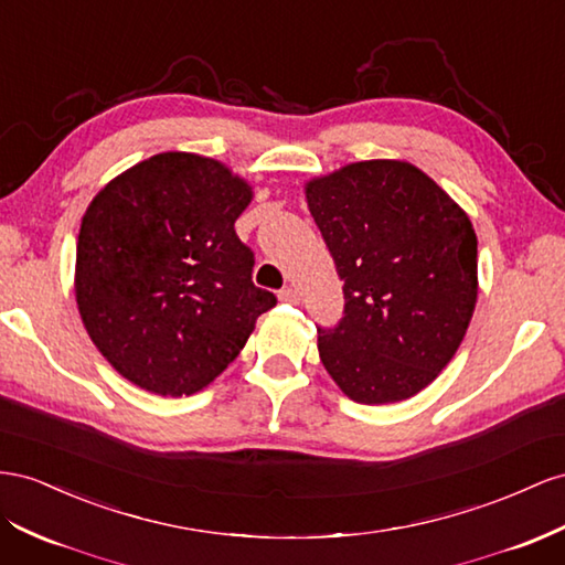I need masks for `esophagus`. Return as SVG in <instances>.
<instances>
[{
    "instance_id": "obj_1",
    "label": "esophagus",
    "mask_w": 565,
    "mask_h": 565,
    "mask_svg": "<svg viewBox=\"0 0 565 565\" xmlns=\"http://www.w3.org/2000/svg\"><path fill=\"white\" fill-rule=\"evenodd\" d=\"M278 297H280V301H285V303H299V292H297V289H295L292 285L282 287L280 292H278Z\"/></svg>"
}]
</instances>
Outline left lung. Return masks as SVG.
I'll return each mask as SVG.
<instances>
[{
  "label": "left lung",
  "mask_w": 565,
  "mask_h": 565,
  "mask_svg": "<svg viewBox=\"0 0 565 565\" xmlns=\"http://www.w3.org/2000/svg\"><path fill=\"white\" fill-rule=\"evenodd\" d=\"M344 282L318 354L359 404L428 387L459 349L478 299V237L461 206L406 161H361L307 185Z\"/></svg>",
  "instance_id": "obj_1"
}]
</instances>
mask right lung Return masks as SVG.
<instances>
[{
  "label": "right lung",
  "mask_w": 565,
  "mask_h": 565,
  "mask_svg": "<svg viewBox=\"0 0 565 565\" xmlns=\"http://www.w3.org/2000/svg\"><path fill=\"white\" fill-rule=\"evenodd\" d=\"M249 202L247 182L223 163L166 151L87 206L75 299L104 359L137 387L200 392L276 307V295L254 285V252L235 233Z\"/></svg>",
  "instance_id": "obj_1"
}]
</instances>
